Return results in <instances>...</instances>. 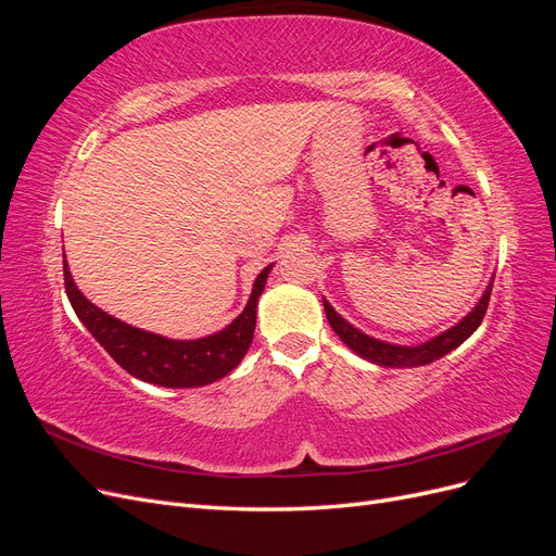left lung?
<instances>
[{
	"label": "left lung",
	"instance_id": "obj_1",
	"mask_svg": "<svg viewBox=\"0 0 556 556\" xmlns=\"http://www.w3.org/2000/svg\"><path fill=\"white\" fill-rule=\"evenodd\" d=\"M492 285H494V276H492L490 285H486L484 294L478 299L473 311H470L466 317H462L457 325L445 329L439 336H433V339H429L425 343H417V345H396V343L374 339V336H368V333L359 331L357 327H352L345 317H341L333 311V306L327 299H323V304H325L327 319H329L331 329L336 331V336H339V339L352 352H357L362 359H368L378 366H390V368H413V366H425V364H431L435 359L445 357L447 352L459 348L468 339V336L480 327L482 317L486 313V306H490Z\"/></svg>",
	"mask_w": 556,
	"mask_h": 556
}]
</instances>
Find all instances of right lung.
<instances>
[{
    "label": "right lung",
    "instance_id": "obj_1",
    "mask_svg": "<svg viewBox=\"0 0 556 556\" xmlns=\"http://www.w3.org/2000/svg\"><path fill=\"white\" fill-rule=\"evenodd\" d=\"M274 264L257 274L252 282V292L243 313L231 323L204 339L176 341L166 336L131 327L123 319L97 308L92 301L83 294L72 278L70 264L64 257V288L72 306L83 325L94 336L109 355L121 364L125 371L150 384L160 387H204L225 378L245 357L252 343L257 323V301L264 292V285Z\"/></svg>",
    "mask_w": 556,
    "mask_h": 556
}]
</instances>
